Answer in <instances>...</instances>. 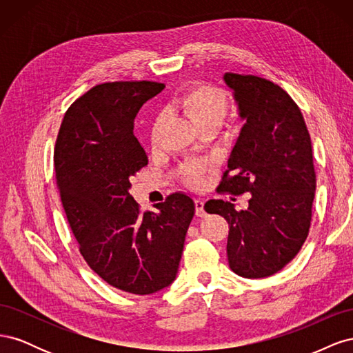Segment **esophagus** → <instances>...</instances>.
Instances as JSON below:
<instances>
[{
    "mask_svg": "<svg viewBox=\"0 0 353 353\" xmlns=\"http://www.w3.org/2000/svg\"><path fill=\"white\" fill-rule=\"evenodd\" d=\"M194 206H196V215L197 216H206V212H205V201L201 199H196L194 200Z\"/></svg>",
    "mask_w": 353,
    "mask_h": 353,
    "instance_id": "esophagus-1",
    "label": "esophagus"
}]
</instances>
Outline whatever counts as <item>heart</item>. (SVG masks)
<instances>
[{"label": "heart", "instance_id": "1", "mask_svg": "<svg viewBox=\"0 0 353 353\" xmlns=\"http://www.w3.org/2000/svg\"><path fill=\"white\" fill-rule=\"evenodd\" d=\"M175 104L176 108L184 112V114L197 130L208 125H221L228 110V101L225 94L215 87H210V85H196V87L188 88L183 95H179ZM160 123H162V117H154L150 126L152 143L156 141ZM185 179L191 185L199 184L201 181V169L190 168L187 170Z\"/></svg>", "mask_w": 353, "mask_h": 353}]
</instances>
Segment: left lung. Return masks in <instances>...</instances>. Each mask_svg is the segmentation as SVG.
I'll use <instances>...</instances> for the list:
<instances>
[{
	"mask_svg": "<svg viewBox=\"0 0 353 353\" xmlns=\"http://www.w3.org/2000/svg\"><path fill=\"white\" fill-rule=\"evenodd\" d=\"M222 79L244 125L218 190L250 193V200L245 210L223 200H209L205 209L228 221L230 268L244 279H265L294 258L311 227V137L301 109L279 85L231 72Z\"/></svg>",
	"mask_w": 353,
	"mask_h": 353,
	"instance_id": "8db88e82",
	"label": "left lung"
}]
</instances>
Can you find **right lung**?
I'll return each mask as SVG.
<instances>
[{
  "label": "right lung",
  "instance_id": "right-lung-1",
  "mask_svg": "<svg viewBox=\"0 0 353 353\" xmlns=\"http://www.w3.org/2000/svg\"><path fill=\"white\" fill-rule=\"evenodd\" d=\"M165 88L150 81L95 85L68 109L54 150L57 187L90 268L110 285L152 294L174 283L194 201L184 193L141 213L131 176L148 157L134 135L141 105Z\"/></svg>",
  "mask_w": 353,
  "mask_h": 353
}]
</instances>
